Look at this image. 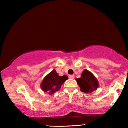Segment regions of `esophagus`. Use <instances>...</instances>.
<instances>
[{
	"instance_id": "34e87169",
	"label": "esophagus",
	"mask_w": 128,
	"mask_h": 128,
	"mask_svg": "<svg viewBox=\"0 0 128 128\" xmlns=\"http://www.w3.org/2000/svg\"><path fill=\"white\" fill-rule=\"evenodd\" d=\"M68 77H69V78L73 79V78H74V75H69Z\"/></svg>"
}]
</instances>
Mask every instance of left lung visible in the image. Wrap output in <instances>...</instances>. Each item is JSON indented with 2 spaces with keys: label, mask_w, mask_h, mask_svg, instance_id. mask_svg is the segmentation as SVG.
<instances>
[{
  "label": "left lung",
  "mask_w": 128,
  "mask_h": 128,
  "mask_svg": "<svg viewBox=\"0 0 128 128\" xmlns=\"http://www.w3.org/2000/svg\"><path fill=\"white\" fill-rule=\"evenodd\" d=\"M81 91L85 93H92L96 90L99 86V83L96 78L88 70L82 72L81 77L76 79Z\"/></svg>",
  "instance_id": "8db88e82"
}]
</instances>
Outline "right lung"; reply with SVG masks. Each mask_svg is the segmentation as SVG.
<instances>
[{
    "label": "right lung",
    "instance_id": "right-lung-1",
    "mask_svg": "<svg viewBox=\"0 0 128 128\" xmlns=\"http://www.w3.org/2000/svg\"><path fill=\"white\" fill-rule=\"evenodd\" d=\"M67 79L66 76H59L56 70H53L45 77L40 84V87L43 92L52 94L61 88L62 85Z\"/></svg>",
    "mask_w": 128,
    "mask_h": 128
}]
</instances>
